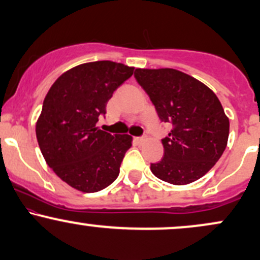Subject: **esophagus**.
I'll list each match as a JSON object with an SVG mask.
<instances>
[{
	"label": "esophagus",
	"mask_w": 260,
	"mask_h": 260,
	"mask_svg": "<svg viewBox=\"0 0 260 260\" xmlns=\"http://www.w3.org/2000/svg\"><path fill=\"white\" fill-rule=\"evenodd\" d=\"M134 140H136L137 143H143L145 140V137H136Z\"/></svg>",
	"instance_id": "obj_1"
}]
</instances>
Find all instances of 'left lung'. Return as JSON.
<instances>
[{
	"instance_id": "left-lung-1",
	"label": "left lung",
	"mask_w": 260,
	"mask_h": 260,
	"mask_svg": "<svg viewBox=\"0 0 260 260\" xmlns=\"http://www.w3.org/2000/svg\"><path fill=\"white\" fill-rule=\"evenodd\" d=\"M134 77L159 120L172 126L161 139L164 157L150 164L151 172L177 186L203 177L220 159L229 139L230 122L216 95L199 80L171 68H138Z\"/></svg>"
}]
</instances>
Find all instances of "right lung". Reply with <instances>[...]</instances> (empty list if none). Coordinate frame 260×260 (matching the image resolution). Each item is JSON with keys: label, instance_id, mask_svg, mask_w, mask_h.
<instances>
[{"label": "right lung", "instance_id": "obj_1", "mask_svg": "<svg viewBox=\"0 0 260 260\" xmlns=\"http://www.w3.org/2000/svg\"><path fill=\"white\" fill-rule=\"evenodd\" d=\"M133 71L111 61L77 66L45 96L37 123L39 147L47 165L71 187L99 192L120 174L132 137L107 133L95 124L100 116L105 117L107 101Z\"/></svg>", "mask_w": 260, "mask_h": 260}]
</instances>
